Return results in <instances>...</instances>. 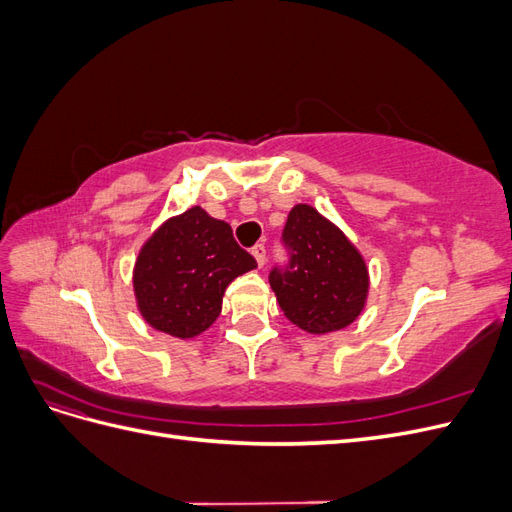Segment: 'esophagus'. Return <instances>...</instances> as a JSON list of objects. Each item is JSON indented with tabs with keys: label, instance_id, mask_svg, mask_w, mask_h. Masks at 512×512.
<instances>
[{
	"label": "esophagus",
	"instance_id": "1",
	"mask_svg": "<svg viewBox=\"0 0 512 512\" xmlns=\"http://www.w3.org/2000/svg\"><path fill=\"white\" fill-rule=\"evenodd\" d=\"M265 245H262V243H256L254 247H252V256L256 258V262H258V267H262V265H265Z\"/></svg>",
	"mask_w": 512,
	"mask_h": 512
}]
</instances>
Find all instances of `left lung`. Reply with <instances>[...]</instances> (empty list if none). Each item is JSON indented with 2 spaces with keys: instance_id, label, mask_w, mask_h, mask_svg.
Returning <instances> with one entry per match:
<instances>
[{
  "instance_id": "8db88e82",
  "label": "left lung",
  "mask_w": 512,
  "mask_h": 512,
  "mask_svg": "<svg viewBox=\"0 0 512 512\" xmlns=\"http://www.w3.org/2000/svg\"><path fill=\"white\" fill-rule=\"evenodd\" d=\"M284 241L292 252L290 267L269 277L284 316L309 335L346 329L363 314L369 294V271L359 247L303 203L290 209Z\"/></svg>"
}]
</instances>
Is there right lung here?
Segmentation results:
<instances>
[{"label":"right lung","instance_id":"add662e5","mask_svg":"<svg viewBox=\"0 0 512 512\" xmlns=\"http://www.w3.org/2000/svg\"><path fill=\"white\" fill-rule=\"evenodd\" d=\"M254 269L256 260L237 245L232 228L192 207L143 243L132 271L136 307L151 329L192 339L218 320L226 286Z\"/></svg>","mask_w":512,"mask_h":512}]
</instances>
